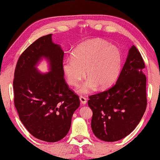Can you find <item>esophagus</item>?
<instances>
[{
	"label": "esophagus",
	"mask_w": 160,
	"mask_h": 160,
	"mask_svg": "<svg viewBox=\"0 0 160 160\" xmlns=\"http://www.w3.org/2000/svg\"><path fill=\"white\" fill-rule=\"evenodd\" d=\"M80 101L81 104H83V105L87 104V99H86V98H85V97H84V96H80Z\"/></svg>",
	"instance_id": "1"
}]
</instances>
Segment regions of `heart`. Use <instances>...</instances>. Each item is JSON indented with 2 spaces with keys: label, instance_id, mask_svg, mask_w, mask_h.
<instances>
[{
  "label": "heart",
  "instance_id": "1",
  "mask_svg": "<svg viewBox=\"0 0 160 160\" xmlns=\"http://www.w3.org/2000/svg\"><path fill=\"white\" fill-rule=\"evenodd\" d=\"M122 58L116 47L100 39L88 40L75 49L70 58L62 62V71L68 84L77 87L85 76L88 79L78 89L87 94L98 87L107 89L116 79L121 68Z\"/></svg>",
  "mask_w": 160,
  "mask_h": 160
}]
</instances>
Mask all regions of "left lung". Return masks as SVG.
Here are the masks:
<instances>
[{
  "instance_id": "left-lung-1",
  "label": "left lung",
  "mask_w": 160,
  "mask_h": 160,
  "mask_svg": "<svg viewBox=\"0 0 160 160\" xmlns=\"http://www.w3.org/2000/svg\"><path fill=\"white\" fill-rule=\"evenodd\" d=\"M144 67L140 53L132 45L116 83L107 91L89 96L91 128L98 139L122 140L140 122L147 104Z\"/></svg>"
}]
</instances>
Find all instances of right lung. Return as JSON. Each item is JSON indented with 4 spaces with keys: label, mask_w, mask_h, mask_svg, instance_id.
I'll return each instance as SVG.
<instances>
[{
    "label": "right lung",
    "mask_w": 160,
    "mask_h": 160,
    "mask_svg": "<svg viewBox=\"0 0 160 160\" xmlns=\"http://www.w3.org/2000/svg\"><path fill=\"white\" fill-rule=\"evenodd\" d=\"M63 57V50L53 42L52 34L44 36L21 54L14 72V105L20 120L33 137L47 142L66 136L80 106L78 96L64 79ZM43 59L49 64L46 73L36 67Z\"/></svg>",
    "instance_id": "obj_1"
}]
</instances>
